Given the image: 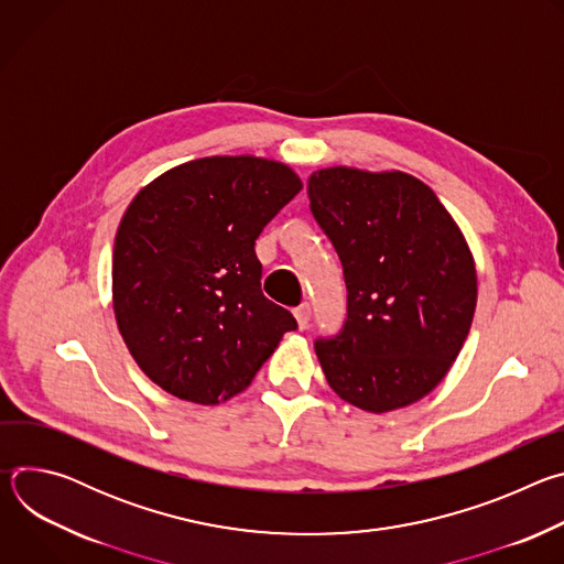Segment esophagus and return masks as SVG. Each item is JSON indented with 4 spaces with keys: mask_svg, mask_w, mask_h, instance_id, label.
Masks as SVG:
<instances>
[{
    "mask_svg": "<svg viewBox=\"0 0 564 564\" xmlns=\"http://www.w3.org/2000/svg\"><path fill=\"white\" fill-rule=\"evenodd\" d=\"M310 314H312V310H310L307 303H301V305L294 310V318H296L299 330H305V328L310 326Z\"/></svg>",
    "mask_w": 564,
    "mask_h": 564,
    "instance_id": "1",
    "label": "esophagus"
}]
</instances>
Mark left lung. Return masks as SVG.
Returning a JSON list of instances; mask_svg holds the SVG:
<instances>
[{"label": "left lung", "mask_w": 564, "mask_h": 564, "mask_svg": "<svg viewBox=\"0 0 564 564\" xmlns=\"http://www.w3.org/2000/svg\"><path fill=\"white\" fill-rule=\"evenodd\" d=\"M307 196L348 288L344 330L314 344L330 388L375 415L415 404L473 324L477 274L462 229L426 183L397 170H316Z\"/></svg>", "instance_id": "left-lung-1"}]
</instances>
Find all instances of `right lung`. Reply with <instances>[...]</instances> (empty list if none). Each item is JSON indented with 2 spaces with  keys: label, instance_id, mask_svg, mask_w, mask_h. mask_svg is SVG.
Masks as SVG:
<instances>
[{
  "label": "right lung",
  "instance_id": "1",
  "mask_svg": "<svg viewBox=\"0 0 564 564\" xmlns=\"http://www.w3.org/2000/svg\"><path fill=\"white\" fill-rule=\"evenodd\" d=\"M301 187L279 160L209 155L160 174L129 203L113 246V312L155 386L220 404L296 328L261 292L254 240Z\"/></svg>",
  "mask_w": 564,
  "mask_h": 564
}]
</instances>
